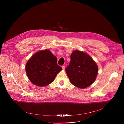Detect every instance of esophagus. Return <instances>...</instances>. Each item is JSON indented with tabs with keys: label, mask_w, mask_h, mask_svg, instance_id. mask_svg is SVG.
Here are the masks:
<instances>
[{
	"label": "esophagus",
	"mask_w": 124,
	"mask_h": 124,
	"mask_svg": "<svg viewBox=\"0 0 124 124\" xmlns=\"http://www.w3.org/2000/svg\"><path fill=\"white\" fill-rule=\"evenodd\" d=\"M62 69H63V70H64L65 69V66H62Z\"/></svg>",
	"instance_id": "34e87169"
}]
</instances>
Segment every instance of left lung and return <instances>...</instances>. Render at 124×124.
I'll return each instance as SVG.
<instances>
[{
  "mask_svg": "<svg viewBox=\"0 0 124 124\" xmlns=\"http://www.w3.org/2000/svg\"><path fill=\"white\" fill-rule=\"evenodd\" d=\"M66 72L70 83L78 88L84 89L96 80L98 67L89 54L75 50L70 55V61Z\"/></svg>",
  "mask_w": 124,
  "mask_h": 124,
  "instance_id": "obj_1",
  "label": "left lung"
}]
</instances>
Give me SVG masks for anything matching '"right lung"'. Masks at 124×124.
<instances>
[{
  "label": "right lung",
  "instance_id": "obj_1",
  "mask_svg": "<svg viewBox=\"0 0 124 124\" xmlns=\"http://www.w3.org/2000/svg\"><path fill=\"white\" fill-rule=\"evenodd\" d=\"M62 70L57 65L56 57L47 49L35 53L25 65L28 79L39 87L46 86L52 83Z\"/></svg>",
  "mask_w": 124,
  "mask_h": 124
}]
</instances>
